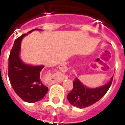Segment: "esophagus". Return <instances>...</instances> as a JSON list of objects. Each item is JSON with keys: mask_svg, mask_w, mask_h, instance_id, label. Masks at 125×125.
<instances>
[{"mask_svg": "<svg viewBox=\"0 0 125 125\" xmlns=\"http://www.w3.org/2000/svg\"><path fill=\"white\" fill-rule=\"evenodd\" d=\"M59 69H60L62 71H63V72H65V71H67L66 66H65L64 64H63V63H62V64H60L59 65Z\"/></svg>", "mask_w": 125, "mask_h": 125, "instance_id": "34e87169", "label": "esophagus"}]
</instances>
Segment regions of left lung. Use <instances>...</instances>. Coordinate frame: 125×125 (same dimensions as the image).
<instances>
[{"label":"left lung","instance_id":"left-lung-1","mask_svg":"<svg viewBox=\"0 0 125 125\" xmlns=\"http://www.w3.org/2000/svg\"><path fill=\"white\" fill-rule=\"evenodd\" d=\"M113 76L108 83L97 88H88L78 78L73 81V88L67 95V99L74 106L83 108L95 104L106 93L112 82Z\"/></svg>","mask_w":125,"mask_h":125}]
</instances>
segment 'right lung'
Here are the masks:
<instances>
[{"instance_id": "right-lung-1", "label": "right lung", "mask_w": 125, "mask_h": 125, "mask_svg": "<svg viewBox=\"0 0 125 125\" xmlns=\"http://www.w3.org/2000/svg\"><path fill=\"white\" fill-rule=\"evenodd\" d=\"M36 30L34 29L28 33ZM27 34H22L15 40L11 50L8 62V77L11 85L19 97L27 103H36L45 97L48 87L40 79V72L43 65L32 66L24 63L19 57L21 43Z\"/></svg>"}]
</instances>
